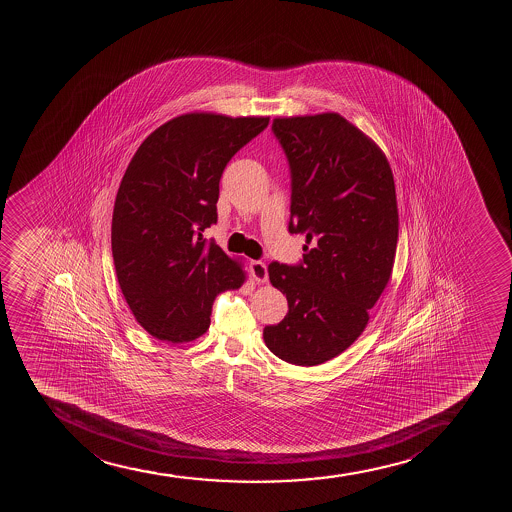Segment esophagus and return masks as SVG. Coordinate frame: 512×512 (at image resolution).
Wrapping results in <instances>:
<instances>
[{
    "label": "esophagus",
    "instance_id": "obj_1",
    "mask_svg": "<svg viewBox=\"0 0 512 512\" xmlns=\"http://www.w3.org/2000/svg\"><path fill=\"white\" fill-rule=\"evenodd\" d=\"M249 270H251V275H253L254 280L258 283H263L268 280V268H266L265 263L263 261H251V265H249Z\"/></svg>",
    "mask_w": 512,
    "mask_h": 512
}]
</instances>
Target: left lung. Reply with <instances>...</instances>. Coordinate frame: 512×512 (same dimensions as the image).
I'll return each mask as SVG.
<instances>
[{"mask_svg": "<svg viewBox=\"0 0 512 512\" xmlns=\"http://www.w3.org/2000/svg\"><path fill=\"white\" fill-rule=\"evenodd\" d=\"M271 131L290 171V234H306L297 265L273 261L270 282L287 316L263 329L288 364H323L347 350L369 321L393 270L398 206L386 155L335 112L275 119Z\"/></svg>", "mask_w": 512, "mask_h": 512, "instance_id": "left-lung-1", "label": "left lung"}]
</instances>
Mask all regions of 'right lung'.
<instances>
[{
    "instance_id": "right-lung-1",
    "label": "right lung",
    "mask_w": 512,
    "mask_h": 512,
    "mask_svg": "<svg viewBox=\"0 0 512 512\" xmlns=\"http://www.w3.org/2000/svg\"><path fill=\"white\" fill-rule=\"evenodd\" d=\"M270 118L184 114L141 143L112 213V258L136 321L183 343L210 326L213 300L244 282L241 266L203 232L217 224L218 184Z\"/></svg>"
}]
</instances>
